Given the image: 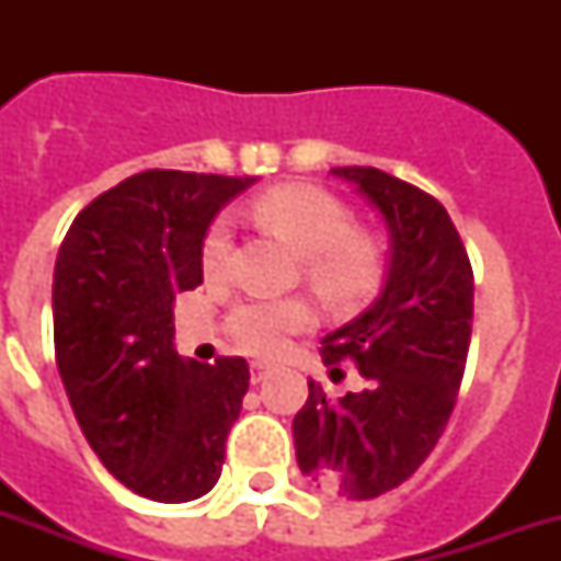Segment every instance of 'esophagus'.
<instances>
[{
  "instance_id": "1",
  "label": "esophagus",
  "mask_w": 561,
  "mask_h": 561,
  "mask_svg": "<svg viewBox=\"0 0 561 561\" xmlns=\"http://www.w3.org/2000/svg\"><path fill=\"white\" fill-rule=\"evenodd\" d=\"M267 373H271V367H267L264 360H253V364H250V378H253V383L264 381V378H267Z\"/></svg>"
}]
</instances>
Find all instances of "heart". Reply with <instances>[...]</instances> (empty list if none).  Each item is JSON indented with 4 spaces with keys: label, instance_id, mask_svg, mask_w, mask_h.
Listing matches in <instances>:
<instances>
[{
    "label": "heart",
    "instance_id": "obj_1",
    "mask_svg": "<svg viewBox=\"0 0 561 561\" xmlns=\"http://www.w3.org/2000/svg\"><path fill=\"white\" fill-rule=\"evenodd\" d=\"M262 227L279 232L302 253V276L317 297L334 311H352L378 294L387 276L383 244L355 227V215L341 197L311 183H285L259 194L250 206ZM232 253V232L224 218L203 238V271L220 276ZM311 323L302 297H253L238 302L227 317L229 337L241 350L273 358L288 346L290 334Z\"/></svg>",
    "mask_w": 561,
    "mask_h": 561
}]
</instances>
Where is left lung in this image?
Wrapping results in <instances>:
<instances>
[{"mask_svg": "<svg viewBox=\"0 0 561 561\" xmlns=\"http://www.w3.org/2000/svg\"><path fill=\"white\" fill-rule=\"evenodd\" d=\"M378 206L390 229L381 297L323 337L325 367L352 360L360 392L325 399L308 381L294 416L297 462L325 492L369 501L401 486L434 451L451 416L474 314V273L462 238L436 197L387 171L332 169Z\"/></svg>", "mask_w": 561, "mask_h": 561, "instance_id": "8db88e82", "label": "left lung"}]
</instances>
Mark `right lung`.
<instances>
[{"mask_svg":"<svg viewBox=\"0 0 561 561\" xmlns=\"http://www.w3.org/2000/svg\"><path fill=\"white\" fill-rule=\"evenodd\" d=\"M255 178L151 169L78 211L55 264V358L87 443L160 504L206 495L250 387L244 358L183 360L174 297L203 282L211 218Z\"/></svg>","mask_w":561,"mask_h":561,"instance_id":"add662e5","label":"right lung"}]
</instances>
